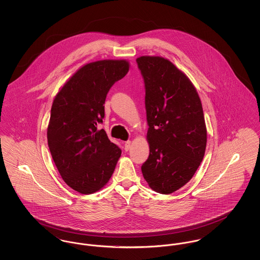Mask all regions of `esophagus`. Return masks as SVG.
<instances>
[{"instance_id":"1","label":"esophagus","mask_w":260,"mask_h":260,"mask_svg":"<svg viewBox=\"0 0 260 260\" xmlns=\"http://www.w3.org/2000/svg\"><path fill=\"white\" fill-rule=\"evenodd\" d=\"M131 146H132V141L131 140H127V141L124 142V147L125 151H128L131 149Z\"/></svg>"}]
</instances>
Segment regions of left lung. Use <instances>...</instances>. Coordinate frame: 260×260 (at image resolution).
<instances>
[{"label":"left lung","mask_w":260,"mask_h":260,"mask_svg":"<svg viewBox=\"0 0 260 260\" xmlns=\"http://www.w3.org/2000/svg\"><path fill=\"white\" fill-rule=\"evenodd\" d=\"M145 84L148 159L141 171L154 191L171 194L193 177L207 146V126L196 87L173 62L136 58Z\"/></svg>","instance_id":"left-lung-1"}]
</instances>
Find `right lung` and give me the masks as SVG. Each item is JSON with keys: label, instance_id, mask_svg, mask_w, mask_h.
<instances>
[{"label": "right lung", "instance_id": "right-lung-1", "mask_svg": "<svg viewBox=\"0 0 260 260\" xmlns=\"http://www.w3.org/2000/svg\"><path fill=\"white\" fill-rule=\"evenodd\" d=\"M129 70L124 59H105L82 66L53 99L48 125L51 157L69 187L92 194L111 178L122 150L98 124L112 86Z\"/></svg>", "mask_w": 260, "mask_h": 260}]
</instances>
